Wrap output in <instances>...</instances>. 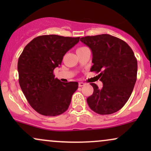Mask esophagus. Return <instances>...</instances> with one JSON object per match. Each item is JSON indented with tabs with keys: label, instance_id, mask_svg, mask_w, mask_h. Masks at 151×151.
<instances>
[{
	"label": "esophagus",
	"instance_id": "esophagus-1",
	"mask_svg": "<svg viewBox=\"0 0 151 151\" xmlns=\"http://www.w3.org/2000/svg\"><path fill=\"white\" fill-rule=\"evenodd\" d=\"M85 85V84L83 82H79V86H83Z\"/></svg>",
	"mask_w": 151,
	"mask_h": 151
}]
</instances>
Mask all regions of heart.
I'll use <instances>...</instances> for the list:
<instances>
[{
  "instance_id": "obj_1",
  "label": "heart",
  "mask_w": 151,
  "mask_h": 151,
  "mask_svg": "<svg viewBox=\"0 0 151 151\" xmlns=\"http://www.w3.org/2000/svg\"><path fill=\"white\" fill-rule=\"evenodd\" d=\"M84 47H79V49L78 50H80V49H82V48H84Z\"/></svg>"
}]
</instances>
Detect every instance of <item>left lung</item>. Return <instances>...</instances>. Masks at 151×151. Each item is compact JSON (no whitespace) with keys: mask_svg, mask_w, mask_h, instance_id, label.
Masks as SVG:
<instances>
[{"mask_svg":"<svg viewBox=\"0 0 151 151\" xmlns=\"http://www.w3.org/2000/svg\"><path fill=\"white\" fill-rule=\"evenodd\" d=\"M80 41L92 52L91 72L99 73L101 89L91 83V96L86 99L91 110L101 115L118 111L127 102L137 79L138 64L132 49L126 42L108 34L86 36Z\"/></svg>","mask_w":151,"mask_h":151,"instance_id":"left-lung-1","label":"left lung"}]
</instances>
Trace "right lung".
Returning <instances> with one entry per match:
<instances>
[{
  "label": "right lung",
  "mask_w": 151,
  "mask_h": 151,
  "mask_svg": "<svg viewBox=\"0 0 151 151\" xmlns=\"http://www.w3.org/2000/svg\"><path fill=\"white\" fill-rule=\"evenodd\" d=\"M79 38L57 35L38 36L25 47L19 57V84L26 99L37 113L55 116L68 109L78 83L62 82L55 78L54 70L61 65L64 55Z\"/></svg>",
  "instance_id": "1"
}]
</instances>
